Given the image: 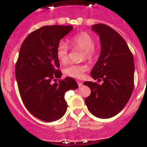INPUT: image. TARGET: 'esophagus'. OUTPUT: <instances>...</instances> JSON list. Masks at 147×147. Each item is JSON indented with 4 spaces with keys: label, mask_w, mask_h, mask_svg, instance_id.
<instances>
[{
    "label": "esophagus",
    "mask_w": 147,
    "mask_h": 147,
    "mask_svg": "<svg viewBox=\"0 0 147 147\" xmlns=\"http://www.w3.org/2000/svg\"><path fill=\"white\" fill-rule=\"evenodd\" d=\"M78 86H79L80 87H82V82H79V81H78Z\"/></svg>",
    "instance_id": "esophagus-1"
}]
</instances>
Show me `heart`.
Listing matches in <instances>:
<instances>
[{"label": "heart", "mask_w": 147, "mask_h": 147, "mask_svg": "<svg viewBox=\"0 0 147 147\" xmlns=\"http://www.w3.org/2000/svg\"><path fill=\"white\" fill-rule=\"evenodd\" d=\"M69 44L72 47H78L83 50V59L91 60L96 55V49L94 47V41L92 37L87 32H81L69 40ZM68 45L63 41L59 42L56 49V55L59 61L63 64L68 61ZM87 69L85 65H69L64 69L66 75L71 78H82L83 74Z\"/></svg>", "instance_id": "1"}]
</instances>
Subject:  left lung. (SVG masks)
Returning <instances> with one entry per match:
<instances>
[{"label": "left lung", "mask_w": 147, "mask_h": 147, "mask_svg": "<svg viewBox=\"0 0 147 147\" xmlns=\"http://www.w3.org/2000/svg\"><path fill=\"white\" fill-rule=\"evenodd\" d=\"M92 30L99 35L101 53L90 73L103 83L84 82L91 90L84 102L94 116L108 119L121 112L132 94L134 57L124 38L112 28L99 23L92 26Z\"/></svg>", "instance_id": "obj_1"}]
</instances>
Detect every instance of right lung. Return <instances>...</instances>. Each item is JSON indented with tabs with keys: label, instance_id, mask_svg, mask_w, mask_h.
Segmentation results:
<instances>
[{
	"label": "right lung",
	"instance_id": "right-lung-1",
	"mask_svg": "<svg viewBox=\"0 0 147 147\" xmlns=\"http://www.w3.org/2000/svg\"><path fill=\"white\" fill-rule=\"evenodd\" d=\"M72 29L71 26H43L29 34L20 47L16 65L19 92L28 110L42 121L63 117L67 107L65 93L78 87L72 78L52 82L62 76L57 45Z\"/></svg>",
	"mask_w": 147,
	"mask_h": 147
}]
</instances>
